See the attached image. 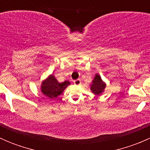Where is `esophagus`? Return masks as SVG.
Here are the masks:
<instances>
[{
  "instance_id": "34e87169",
  "label": "esophagus",
  "mask_w": 150,
  "mask_h": 150,
  "mask_svg": "<svg viewBox=\"0 0 150 150\" xmlns=\"http://www.w3.org/2000/svg\"><path fill=\"white\" fill-rule=\"evenodd\" d=\"M73 82H74V84H75V85H76V86H78V85H80V84L81 83V80H79V79H78V80H75V81H74Z\"/></svg>"
}]
</instances>
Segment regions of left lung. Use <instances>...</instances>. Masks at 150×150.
Here are the masks:
<instances>
[{
    "label": "left lung",
    "mask_w": 150,
    "mask_h": 150,
    "mask_svg": "<svg viewBox=\"0 0 150 150\" xmlns=\"http://www.w3.org/2000/svg\"><path fill=\"white\" fill-rule=\"evenodd\" d=\"M106 87V84L101 79V76L96 74L94 78L92 81V84L91 85V90L94 94L99 95L104 91Z\"/></svg>",
    "instance_id": "left-lung-1"
}]
</instances>
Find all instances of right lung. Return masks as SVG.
I'll use <instances>...</instances> for the list:
<instances>
[{
  "label": "right lung",
  "mask_w": 150,
  "mask_h": 150,
  "mask_svg": "<svg viewBox=\"0 0 150 150\" xmlns=\"http://www.w3.org/2000/svg\"><path fill=\"white\" fill-rule=\"evenodd\" d=\"M69 85H70L69 81L59 83L55 77L51 75L42 83L41 91L48 98L52 99L59 96Z\"/></svg>",
  "instance_id": "1"
}]
</instances>
